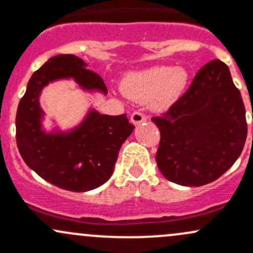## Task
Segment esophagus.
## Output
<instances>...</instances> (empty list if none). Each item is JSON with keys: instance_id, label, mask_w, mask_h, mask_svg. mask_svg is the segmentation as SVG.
<instances>
[{"instance_id": "1", "label": "esophagus", "mask_w": 253, "mask_h": 253, "mask_svg": "<svg viewBox=\"0 0 253 253\" xmlns=\"http://www.w3.org/2000/svg\"><path fill=\"white\" fill-rule=\"evenodd\" d=\"M146 120H147L146 117H145L143 113L140 112H135L130 115V123L134 125V126H138V125L145 123Z\"/></svg>"}]
</instances>
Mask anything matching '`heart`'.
<instances>
[{"instance_id":"heart-1","label":"heart","mask_w":253,"mask_h":253,"mask_svg":"<svg viewBox=\"0 0 253 253\" xmlns=\"http://www.w3.org/2000/svg\"><path fill=\"white\" fill-rule=\"evenodd\" d=\"M189 82L184 68L155 66L146 70L129 72L121 82V90L138 103H150L157 112L170 108L182 96Z\"/></svg>"}]
</instances>
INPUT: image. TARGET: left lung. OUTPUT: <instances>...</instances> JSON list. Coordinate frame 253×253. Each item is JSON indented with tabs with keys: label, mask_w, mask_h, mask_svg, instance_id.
<instances>
[{
	"label": "left lung",
	"mask_w": 253,
	"mask_h": 253,
	"mask_svg": "<svg viewBox=\"0 0 253 253\" xmlns=\"http://www.w3.org/2000/svg\"><path fill=\"white\" fill-rule=\"evenodd\" d=\"M152 121L161 132L159 171L185 187H201L223 175L240 156L248 135L242 95L219 59L201 68L188 91Z\"/></svg>",
	"instance_id": "1"
}]
</instances>
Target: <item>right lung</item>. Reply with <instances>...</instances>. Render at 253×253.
Returning a JSON list of instances; mask_svg holds the SVG:
<instances>
[{
  "mask_svg": "<svg viewBox=\"0 0 253 253\" xmlns=\"http://www.w3.org/2000/svg\"><path fill=\"white\" fill-rule=\"evenodd\" d=\"M84 68L74 54L50 58L32 75L16 113V143L25 163L51 184L76 193L108 181L120 147L134 129L126 114L112 117L92 107L70 128L62 129L54 120L45 128L40 96L50 83L72 81L85 92L108 94L102 78Z\"/></svg>",
  "mask_w": 253,
  "mask_h": 253,
  "instance_id": "1",
  "label": "right lung"
}]
</instances>
